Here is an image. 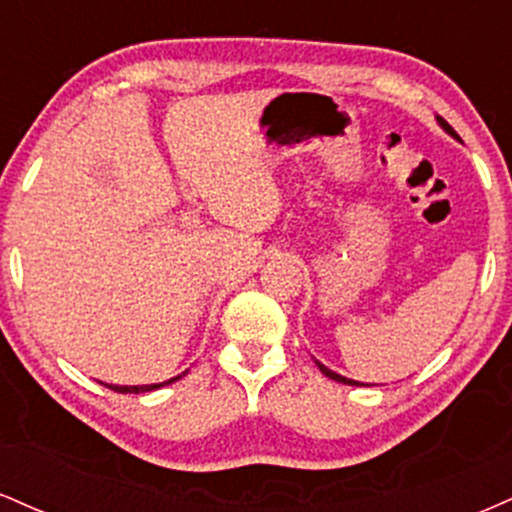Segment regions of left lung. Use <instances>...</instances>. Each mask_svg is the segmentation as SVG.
<instances>
[{
    "mask_svg": "<svg viewBox=\"0 0 512 512\" xmlns=\"http://www.w3.org/2000/svg\"><path fill=\"white\" fill-rule=\"evenodd\" d=\"M436 120H438V125H440V127H443V129H445V132H448L452 139H457V142H460V134H457V132H455V129H452V127L448 125V122H445V120H443V117H440V115H436ZM315 363H317V368H320V373H322V375H327V378H330V380H337V383H342V385H356V387H368L366 383H358V380L344 378V375L334 373V370H330V368H327V366H322V363H320V361H315Z\"/></svg>",
    "mask_w": 512,
    "mask_h": 512,
    "instance_id": "8db88e82",
    "label": "left lung"
}]
</instances>
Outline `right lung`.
<instances>
[{
	"label": "right lung",
	"mask_w": 512,
	"mask_h": 512,
	"mask_svg": "<svg viewBox=\"0 0 512 512\" xmlns=\"http://www.w3.org/2000/svg\"><path fill=\"white\" fill-rule=\"evenodd\" d=\"M182 375H187V370H182V373L175 375V378L163 380V383H154V385H110V383H103V385L110 387V390H115V392H122V395H142V392H151V390H158V387H166L170 383H175V380H180Z\"/></svg>",
	"instance_id": "1"
}]
</instances>
